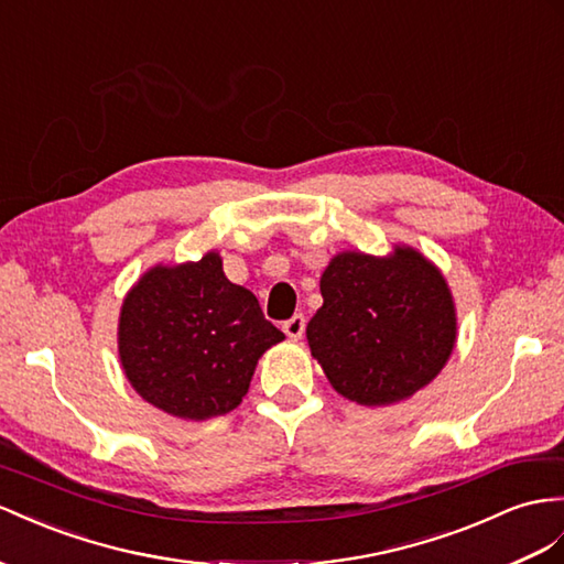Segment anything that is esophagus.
<instances>
[{
    "label": "esophagus",
    "mask_w": 564,
    "mask_h": 564,
    "mask_svg": "<svg viewBox=\"0 0 564 564\" xmlns=\"http://www.w3.org/2000/svg\"><path fill=\"white\" fill-rule=\"evenodd\" d=\"M283 334H285L288 338L300 340L302 334H305V316L295 314V316H291V319H288V322H283Z\"/></svg>",
    "instance_id": "obj_1"
}]
</instances>
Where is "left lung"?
<instances>
[{
    "label": "left lung",
    "mask_w": 564,
    "mask_h": 564,
    "mask_svg": "<svg viewBox=\"0 0 564 564\" xmlns=\"http://www.w3.org/2000/svg\"><path fill=\"white\" fill-rule=\"evenodd\" d=\"M324 305L310 350L336 391L367 408L408 400L438 377L457 338L443 273L405 245L393 254L340 252L322 273Z\"/></svg>",
    "instance_id": "obj_1"
}]
</instances>
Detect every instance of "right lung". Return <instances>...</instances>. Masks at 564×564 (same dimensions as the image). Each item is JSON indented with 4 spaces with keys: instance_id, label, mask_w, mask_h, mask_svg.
<instances>
[{
    "instance_id": "add662e5",
    "label": "right lung",
    "mask_w": 564,
    "mask_h": 564,
    "mask_svg": "<svg viewBox=\"0 0 564 564\" xmlns=\"http://www.w3.org/2000/svg\"><path fill=\"white\" fill-rule=\"evenodd\" d=\"M283 338L248 288L226 279L219 252L152 267L119 316L126 379L150 405L193 422L236 410L257 359Z\"/></svg>"
}]
</instances>
